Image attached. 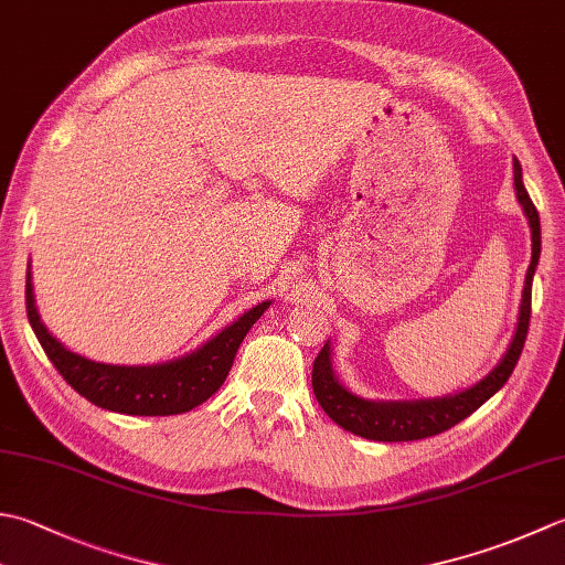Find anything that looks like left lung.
I'll list each match as a JSON object with an SVG mask.
<instances>
[{
  "mask_svg": "<svg viewBox=\"0 0 565 565\" xmlns=\"http://www.w3.org/2000/svg\"><path fill=\"white\" fill-rule=\"evenodd\" d=\"M514 191L529 217V227H532V264H529V271H526L516 333L502 362L497 364V367L482 382H478L475 386H470V390L460 392L456 396H446V399L367 402L348 392L345 386L335 380L333 367H330V348L323 345V350H320L318 358L313 360V394L318 404L323 406V412L333 418L338 426L362 438L384 440V444L428 438V436L444 434V430L460 424L462 418H468L475 408H480L494 392L502 390L507 380H510V374L514 372L519 362V355H522L524 340L529 333V318H532V279H534L539 254H541L539 213L524 188L522 166H519V161H514Z\"/></svg>",
  "mask_w": 565,
  "mask_h": 565,
  "instance_id": "1",
  "label": "left lung"
}]
</instances>
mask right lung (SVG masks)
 Returning a JSON list of instances; mask_svg holds the SVG:
<instances>
[{"mask_svg":"<svg viewBox=\"0 0 565 565\" xmlns=\"http://www.w3.org/2000/svg\"><path fill=\"white\" fill-rule=\"evenodd\" d=\"M267 306L269 301L254 306L188 358L151 367H119L75 355L49 333L33 306L31 271L26 274V316L53 367L90 404L129 416L183 414L210 399L223 386L239 342L267 311Z\"/></svg>","mask_w":565,"mask_h":565,"instance_id":"1","label":"right lung"}]
</instances>
